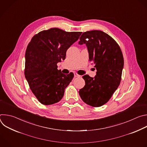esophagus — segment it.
<instances>
[{
    "instance_id": "1",
    "label": "esophagus",
    "mask_w": 147,
    "mask_h": 147,
    "mask_svg": "<svg viewBox=\"0 0 147 147\" xmlns=\"http://www.w3.org/2000/svg\"><path fill=\"white\" fill-rule=\"evenodd\" d=\"M74 75L75 77H80V76L79 74H78L77 73H74Z\"/></svg>"
}]
</instances>
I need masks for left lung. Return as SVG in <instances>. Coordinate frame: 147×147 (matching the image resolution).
Listing matches in <instances>:
<instances>
[{"label":"left lung","mask_w":147,"mask_h":147,"mask_svg":"<svg viewBox=\"0 0 147 147\" xmlns=\"http://www.w3.org/2000/svg\"><path fill=\"white\" fill-rule=\"evenodd\" d=\"M79 44H86L90 61L95 65L96 74L94 78L82 77L86 85L79 94L86 103L99 107L107 103L118 88L124 66L122 52L116 42L102 31L83 32Z\"/></svg>","instance_id":"obj_1"}]
</instances>
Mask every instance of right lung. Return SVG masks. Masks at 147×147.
Here are the masks:
<instances>
[{"label": "right lung", "instance_id": "obj_1", "mask_svg": "<svg viewBox=\"0 0 147 147\" xmlns=\"http://www.w3.org/2000/svg\"><path fill=\"white\" fill-rule=\"evenodd\" d=\"M81 33L52 28L35 34L29 42L24 74L31 91L42 104H54L63 96L74 74L61 73L57 63L65 59L67 50Z\"/></svg>", "mask_w": 147, "mask_h": 147}]
</instances>
